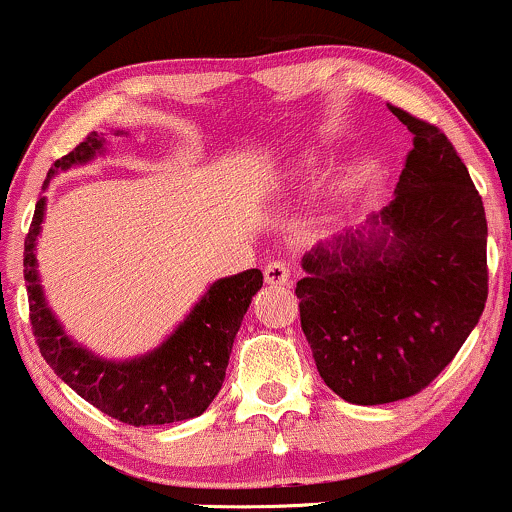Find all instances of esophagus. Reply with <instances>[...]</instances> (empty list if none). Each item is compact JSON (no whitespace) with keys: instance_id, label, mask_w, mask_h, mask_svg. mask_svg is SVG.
Here are the masks:
<instances>
[{"instance_id":"34e87169","label":"esophagus","mask_w":512,"mask_h":512,"mask_svg":"<svg viewBox=\"0 0 512 512\" xmlns=\"http://www.w3.org/2000/svg\"><path fill=\"white\" fill-rule=\"evenodd\" d=\"M290 273L292 268L287 261H270L266 263V268H263V278H266L268 285H287Z\"/></svg>"}]
</instances>
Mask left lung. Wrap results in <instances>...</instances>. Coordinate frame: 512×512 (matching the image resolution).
<instances>
[{
  "label": "left lung",
  "instance_id": "1",
  "mask_svg": "<svg viewBox=\"0 0 512 512\" xmlns=\"http://www.w3.org/2000/svg\"><path fill=\"white\" fill-rule=\"evenodd\" d=\"M388 107L412 150L381 227L316 246L294 290L318 374L354 405L422 393L489 297L484 203L465 162L438 126Z\"/></svg>",
  "mask_w": 512,
  "mask_h": 512
}]
</instances>
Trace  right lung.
Returning <instances> with one entry per match:
<instances>
[{
    "label": "right lung",
    "instance_id": "obj_1",
    "mask_svg": "<svg viewBox=\"0 0 512 512\" xmlns=\"http://www.w3.org/2000/svg\"><path fill=\"white\" fill-rule=\"evenodd\" d=\"M100 148L102 138L93 131L71 153L54 162L47 179L76 162H88ZM42 218L45 198L35 203L23 244V278L35 342L54 374L107 417L129 426L184 422L206 412L225 381L234 335L242 326L251 297L263 285L261 270L251 268L215 282L189 318L155 352L122 364L107 362L66 338L47 309L35 273V237L40 234Z\"/></svg>",
    "mask_w": 512,
    "mask_h": 512
}]
</instances>
